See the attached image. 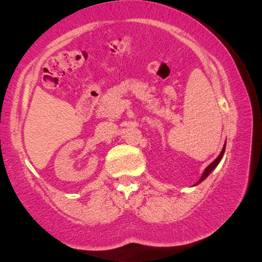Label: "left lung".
<instances>
[{"mask_svg":"<svg viewBox=\"0 0 262 262\" xmlns=\"http://www.w3.org/2000/svg\"><path fill=\"white\" fill-rule=\"evenodd\" d=\"M224 151H225V145H224V147H223V149H222V151H221V154L219 155V157H217V158L215 159V161L210 164V165H208V166H207V168H206V170H205V172H203V173H202V177H201V178H200V180L198 181L196 185H198V184H200L201 181L205 180V179L207 178V177L210 174V172H211L212 170H214V168H215L217 165H219V163L221 162L222 157H223Z\"/></svg>","mask_w":262,"mask_h":262,"instance_id":"1","label":"left lung"}]
</instances>
